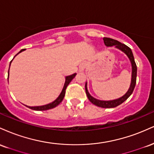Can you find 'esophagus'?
<instances>
[{"instance_id": "34e87169", "label": "esophagus", "mask_w": 154, "mask_h": 154, "mask_svg": "<svg viewBox=\"0 0 154 154\" xmlns=\"http://www.w3.org/2000/svg\"><path fill=\"white\" fill-rule=\"evenodd\" d=\"M86 63H82V64H81L80 66H79V71L84 72L85 68H86Z\"/></svg>"}]
</instances>
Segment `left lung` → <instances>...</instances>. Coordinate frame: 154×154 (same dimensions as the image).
I'll list each match as a JSON object with an SVG mask.
<instances>
[{"instance_id":"left-lung-1","label":"left lung","mask_w":154,"mask_h":154,"mask_svg":"<svg viewBox=\"0 0 154 154\" xmlns=\"http://www.w3.org/2000/svg\"><path fill=\"white\" fill-rule=\"evenodd\" d=\"M103 40H104V42L106 46L112 47L115 45V48L120 49V50H122V52H124L125 53L128 55V57H129L130 60H131V64H132V80H131V86H130V88L129 90H128V91L123 96V97H122L120 99H115V100H112V101L98 100V99L92 97L89 94V93H88L87 90V87H86V86H85V88H86V95H87L88 100H89L92 104H94V105L97 106H99V107L113 108V107H116V106L120 105V104H122V103H123L125 101L126 99H127L128 97L132 94V93H133V90H134L135 88V84H136L137 66H136V63L135 62L133 52H132L131 49L129 47H128L127 45L120 42L119 41L111 39V38H109V37H104L103 38Z\"/></svg>"}]
</instances>
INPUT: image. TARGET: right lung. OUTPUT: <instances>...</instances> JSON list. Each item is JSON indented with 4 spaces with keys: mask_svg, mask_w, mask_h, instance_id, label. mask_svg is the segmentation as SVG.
<instances>
[{
    "mask_svg": "<svg viewBox=\"0 0 154 154\" xmlns=\"http://www.w3.org/2000/svg\"><path fill=\"white\" fill-rule=\"evenodd\" d=\"M25 50V49H22V50H21V51L19 52V53H20V52H21L23 51V50ZM19 53H17V54H16V55H18V54H19ZM11 63H10V65H11ZM9 68H10V67H9ZM8 72H9V70H8ZM75 75H76V73H74V74H73V75H69V76H67L66 78V83H65L64 86H63V91L60 93V94L59 97H57V98L54 101V102H52V103H50V104H46V105H43V106H28V107L29 108V109H33V110H38V111H42V110H48V109H52V108H54V107H55V106H57L60 104V103L63 101V98H64V97H65V94H66V90L67 86H68V84H70V81H71L74 79V77L75 76Z\"/></svg>",
    "mask_w": 154,
    "mask_h": 154,
    "instance_id": "add662e5",
    "label": "right lung"
}]
</instances>
